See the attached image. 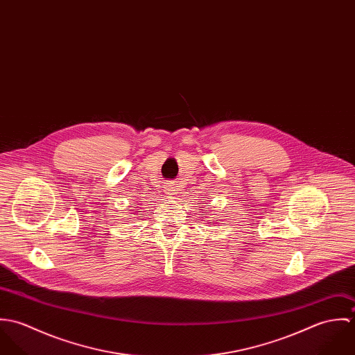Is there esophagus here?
I'll list each match as a JSON object with an SVG mask.
<instances>
[{"label": "esophagus", "instance_id": "34e87169", "mask_svg": "<svg viewBox=\"0 0 355 355\" xmlns=\"http://www.w3.org/2000/svg\"><path fill=\"white\" fill-rule=\"evenodd\" d=\"M172 191H175V189H172Z\"/></svg>", "mask_w": 355, "mask_h": 355}]
</instances>
